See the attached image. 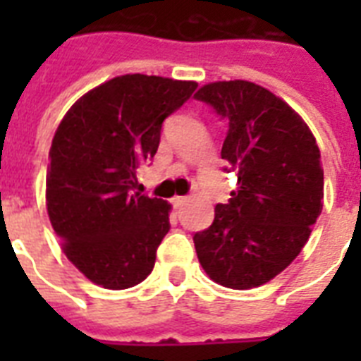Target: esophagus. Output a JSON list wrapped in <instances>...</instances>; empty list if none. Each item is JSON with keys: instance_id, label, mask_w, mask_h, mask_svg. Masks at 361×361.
Returning a JSON list of instances; mask_svg holds the SVG:
<instances>
[{"instance_id": "1", "label": "esophagus", "mask_w": 361, "mask_h": 361, "mask_svg": "<svg viewBox=\"0 0 361 361\" xmlns=\"http://www.w3.org/2000/svg\"><path fill=\"white\" fill-rule=\"evenodd\" d=\"M187 200H189V197H174L172 198V204H174V208H181Z\"/></svg>"}]
</instances>
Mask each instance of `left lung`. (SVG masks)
Instances as JSON below:
<instances>
[{
  "label": "left lung",
  "mask_w": 361,
  "mask_h": 361,
  "mask_svg": "<svg viewBox=\"0 0 361 361\" xmlns=\"http://www.w3.org/2000/svg\"><path fill=\"white\" fill-rule=\"evenodd\" d=\"M195 97L228 121L221 159L238 174L228 204H217L214 223L192 236L198 260L215 283L255 288L307 243L324 198L320 149L305 121L252 82H214Z\"/></svg>",
  "instance_id": "8db88e82"
}]
</instances>
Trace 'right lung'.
<instances>
[{
  "instance_id": "right-lung-1",
  "label": "right lung",
  "mask_w": 361,
  "mask_h": 361,
  "mask_svg": "<svg viewBox=\"0 0 361 361\" xmlns=\"http://www.w3.org/2000/svg\"><path fill=\"white\" fill-rule=\"evenodd\" d=\"M197 82L123 75L82 95L50 147L47 208L63 252L87 279L121 290L152 274L170 204L135 191L157 153L163 121Z\"/></svg>"
}]
</instances>
